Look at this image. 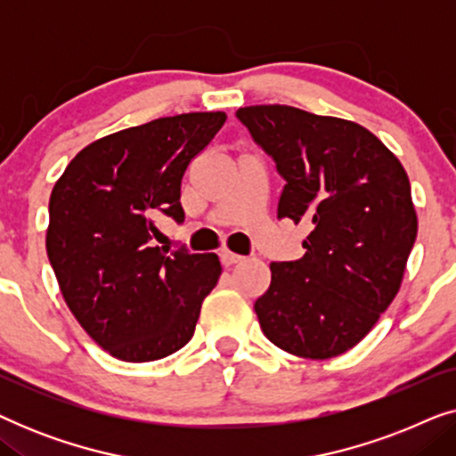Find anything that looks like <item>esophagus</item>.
Returning <instances> with one entry per match:
<instances>
[{
    "instance_id": "34e87169",
    "label": "esophagus",
    "mask_w": 456,
    "mask_h": 456,
    "mask_svg": "<svg viewBox=\"0 0 456 456\" xmlns=\"http://www.w3.org/2000/svg\"><path fill=\"white\" fill-rule=\"evenodd\" d=\"M220 257H222V264L224 265H234V264H240L242 259V255H239V253H234V251H230V248H224V251L220 253Z\"/></svg>"
}]
</instances>
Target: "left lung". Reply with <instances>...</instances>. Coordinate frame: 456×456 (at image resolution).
<instances>
[{"instance_id": "left-lung-1", "label": "left lung", "mask_w": 456, "mask_h": 456, "mask_svg": "<svg viewBox=\"0 0 456 456\" xmlns=\"http://www.w3.org/2000/svg\"><path fill=\"white\" fill-rule=\"evenodd\" d=\"M236 118L286 180L278 217L311 224L301 259L270 264V289L255 301L259 326L297 357H338L401 289L417 236L407 172L357 122L290 105H248Z\"/></svg>"}]
</instances>
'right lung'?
<instances>
[{
  "mask_svg": "<svg viewBox=\"0 0 456 456\" xmlns=\"http://www.w3.org/2000/svg\"><path fill=\"white\" fill-rule=\"evenodd\" d=\"M224 122V111H192L118 130L80 149L53 184L49 264L68 309L111 357L155 361L195 334L220 259L167 255L153 220H184L180 183Z\"/></svg>",
  "mask_w": 456,
  "mask_h": 456,
  "instance_id": "obj_1",
  "label": "right lung"
}]
</instances>
